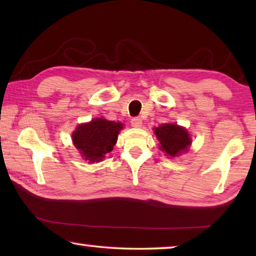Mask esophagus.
<instances>
[{
  "label": "esophagus",
  "instance_id": "esophagus-1",
  "mask_svg": "<svg viewBox=\"0 0 256 256\" xmlns=\"http://www.w3.org/2000/svg\"><path fill=\"white\" fill-rule=\"evenodd\" d=\"M131 124H132L133 128H141L142 120L140 118H133L131 120Z\"/></svg>",
  "mask_w": 256,
  "mask_h": 256
}]
</instances>
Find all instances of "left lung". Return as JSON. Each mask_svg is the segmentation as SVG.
Masks as SVG:
<instances>
[{"label": "left lung", "instance_id": "8db88e82", "mask_svg": "<svg viewBox=\"0 0 256 256\" xmlns=\"http://www.w3.org/2000/svg\"><path fill=\"white\" fill-rule=\"evenodd\" d=\"M156 136L160 141V149L168 156L175 157L190 144L188 131L176 124H162L156 128Z\"/></svg>", "mask_w": 256, "mask_h": 256}]
</instances>
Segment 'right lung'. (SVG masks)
<instances>
[{
    "mask_svg": "<svg viewBox=\"0 0 256 256\" xmlns=\"http://www.w3.org/2000/svg\"><path fill=\"white\" fill-rule=\"evenodd\" d=\"M122 128L120 123L94 118L90 123L78 126L72 134L73 144L86 160L98 162L114 148Z\"/></svg>",
    "mask_w": 256,
    "mask_h": 256,
    "instance_id": "add662e5",
    "label": "right lung"
}]
</instances>
